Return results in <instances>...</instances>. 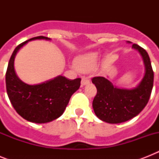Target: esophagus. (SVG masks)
I'll return each instance as SVG.
<instances>
[{
	"instance_id": "obj_1",
	"label": "esophagus",
	"mask_w": 159,
	"mask_h": 159,
	"mask_svg": "<svg viewBox=\"0 0 159 159\" xmlns=\"http://www.w3.org/2000/svg\"><path fill=\"white\" fill-rule=\"evenodd\" d=\"M90 83V80L87 78V77H82V82H81V84H82V86H86V85L89 84Z\"/></svg>"
}]
</instances>
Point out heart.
<instances>
[{"label": "heart", "mask_w": 159, "mask_h": 159, "mask_svg": "<svg viewBox=\"0 0 159 159\" xmlns=\"http://www.w3.org/2000/svg\"><path fill=\"white\" fill-rule=\"evenodd\" d=\"M98 59L99 56L97 53H87L78 56L75 60V65L82 72H89L97 66Z\"/></svg>", "instance_id": "obj_1"}]
</instances>
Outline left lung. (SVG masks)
<instances>
[{
  "mask_svg": "<svg viewBox=\"0 0 159 159\" xmlns=\"http://www.w3.org/2000/svg\"><path fill=\"white\" fill-rule=\"evenodd\" d=\"M127 43L131 42L127 41ZM132 48L139 53L145 67L143 77L136 87L132 89L114 86L104 77L92 79L97 89L92 107L96 116L102 121L119 124L135 117L143 111L148 103L153 86V72L148 53L138 44Z\"/></svg>",
  "mask_w": 159,
  "mask_h": 159,
  "instance_id": "left-lung-1",
  "label": "left lung"
}]
</instances>
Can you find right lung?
<instances>
[{
    "mask_svg": "<svg viewBox=\"0 0 159 159\" xmlns=\"http://www.w3.org/2000/svg\"><path fill=\"white\" fill-rule=\"evenodd\" d=\"M36 39H51L44 36L34 37L15 48L6 71V92L13 107L22 118L32 123L44 124L62 116L72 94L79 89L81 78L70 80L59 75L39 84L22 82L15 71V57L23 46Z\"/></svg>",
    "mask_w": 159,
    "mask_h": 159,
    "instance_id": "right-lung-1",
    "label": "right lung"
}]
</instances>
